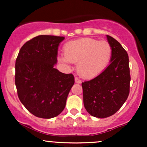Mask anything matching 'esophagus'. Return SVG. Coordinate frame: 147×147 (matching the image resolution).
Masks as SVG:
<instances>
[{"label": "esophagus", "instance_id": "obj_1", "mask_svg": "<svg viewBox=\"0 0 147 147\" xmlns=\"http://www.w3.org/2000/svg\"><path fill=\"white\" fill-rule=\"evenodd\" d=\"M75 83H77V84H80L81 83V80L79 78H77V77H75Z\"/></svg>", "mask_w": 147, "mask_h": 147}]
</instances>
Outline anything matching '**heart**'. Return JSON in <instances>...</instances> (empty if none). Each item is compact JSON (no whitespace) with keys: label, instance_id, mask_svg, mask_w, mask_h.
I'll list each match as a JSON object with an SVG mask.
<instances>
[{"label":"heart","instance_id":"b5f03b06","mask_svg":"<svg viewBox=\"0 0 147 147\" xmlns=\"http://www.w3.org/2000/svg\"><path fill=\"white\" fill-rule=\"evenodd\" d=\"M64 55L59 57L65 64L77 62V70L84 78H92L105 69L112 56V48L106 41L82 38L67 43Z\"/></svg>","mask_w":147,"mask_h":147}]
</instances>
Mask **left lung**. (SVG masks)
<instances>
[{
    "label": "left lung",
    "mask_w": 147,
    "mask_h": 147,
    "mask_svg": "<svg viewBox=\"0 0 147 147\" xmlns=\"http://www.w3.org/2000/svg\"><path fill=\"white\" fill-rule=\"evenodd\" d=\"M112 48L109 66L94 79L82 82L84 105L93 117L105 118L115 113L128 98L130 90L129 56L122 45L106 35Z\"/></svg>",
    "instance_id": "8db88e82"
}]
</instances>
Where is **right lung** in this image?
<instances>
[{"label": "right lung", "instance_id": "add662e5", "mask_svg": "<svg viewBox=\"0 0 147 147\" xmlns=\"http://www.w3.org/2000/svg\"><path fill=\"white\" fill-rule=\"evenodd\" d=\"M63 36L39 35L27 41L15 64V84L18 98L36 117L50 119L59 115L75 83L72 74L54 68Z\"/></svg>", "mask_w": 147, "mask_h": 147}]
</instances>
